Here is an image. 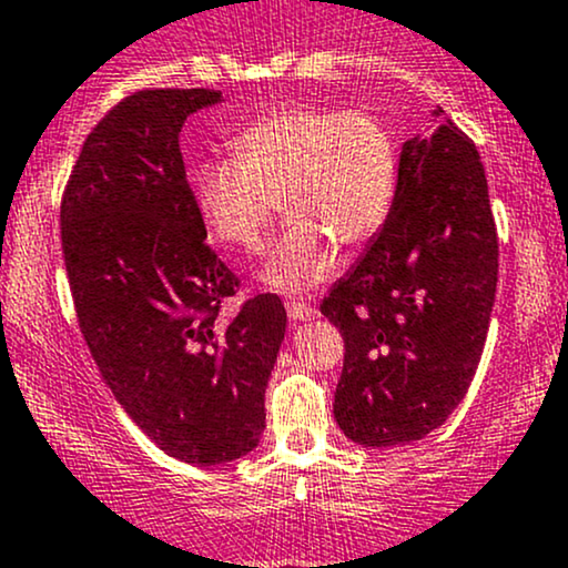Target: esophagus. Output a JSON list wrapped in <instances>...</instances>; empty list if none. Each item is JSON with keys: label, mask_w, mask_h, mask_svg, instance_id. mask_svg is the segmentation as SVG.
I'll use <instances>...</instances> for the list:
<instances>
[{"label": "esophagus", "mask_w": 568, "mask_h": 568, "mask_svg": "<svg viewBox=\"0 0 568 568\" xmlns=\"http://www.w3.org/2000/svg\"><path fill=\"white\" fill-rule=\"evenodd\" d=\"M316 314L318 311L308 303H301V301L286 303V316H290V322H305V318H314Z\"/></svg>", "instance_id": "obj_1"}]
</instances>
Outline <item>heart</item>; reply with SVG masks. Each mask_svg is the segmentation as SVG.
<instances>
[{"instance_id": "heart-1", "label": "heart", "mask_w": 568, "mask_h": 568, "mask_svg": "<svg viewBox=\"0 0 568 568\" xmlns=\"http://www.w3.org/2000/svg\"><path fill=\"white\" fill-rule=\"evenodd\" d=\"M193 174L195 206L216 239L254 252L278 203L290 220L267 252L263 278L308 290L335 271V241L359 246L384 227L399 182L392 131L367 110L286 104L260 114Z\"/></svg>"}]
</instances>
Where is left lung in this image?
<instances>
[{
    "label": "left lung",
    "instance_id": "1",
    "mask_svg": "<svg viewBox=\"0 0 568 568\" xmlns=\"http://www.w3.org/2000/svg\"><path fill=\"white\" fill-rule=\"evenodd\" d=\"M496 278L486 169L473 139L443 120L429 139L405 142L384 227L322 301L346 346L335 388L343 435L405 445L456 410L486 346Z\"/></svg>",
    "mask_w": 568,
    "mask_h": 568
}]
</instances>
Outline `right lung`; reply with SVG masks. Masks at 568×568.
Here are the masks:
<instances>
[{
	"mask_svg": "<svg viewBox=\"0 0 568 568\" xmlns=\"http://www.w3.org/2000/svg\"><path fill=\"white\" fill-rule=\"evenodd\" d=\"M212 88L125 95L82 144L61 199V246L80 333L114 399L158 448L214 467L265 429V386L284 341L276 295L220 308L241 278L206 244L180 131Z\"/></svg>",
	"mask_w": 568,
	"mask_h": 568,
	"instance_id": "obj_1",
	"label": "right lung"
}]
</instances>
